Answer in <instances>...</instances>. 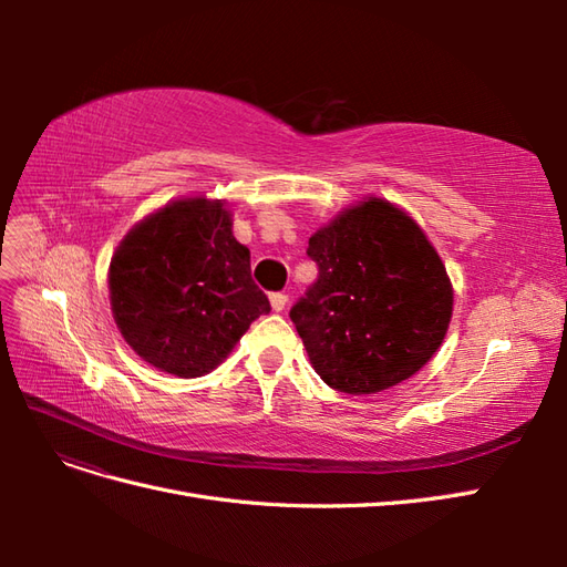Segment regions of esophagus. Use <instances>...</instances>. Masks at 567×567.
Listing matches in <instances>:
<instances>
[{
	"mask_svg": "<svg viewBox=\"0 0 567 567\" xmlns=\"http://www.w3.org/2000/svg\"><path fill=\"white\" fill-rule=\"evenodd\" d=\"M269 302H271V310H274V312H281V310H286L288 296H286V293H271V296H269Z\"/></svg>",
	"mask_w": 567,
	"mask_h": 567,
	"instance_id": "obj_1",
	"label": "esophagus"
}]
</instances>
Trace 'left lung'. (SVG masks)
Segmentation results:
<instances>
[{
    "instance_id": "8db88e82",
    "label": "left lung",
    "mask_w": 567,
    "mask_h": 567,
    "mask_svg": "<svg viewBox=\"0 0 567 567\" xmlns=\"http://www.w3.org/2000/svg\"><path fill=\"white\" fill-rule=\"evenodd\" d=\"M317 281L290 307L326 385L371 394L406 381L442 346L452 284L421 227L369 198L310 238Z\"/></svg>"
}]
</instances>
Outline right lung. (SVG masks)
Here are the masks:
<instances>
[{
	"label": "right lung",
	"instance_id": "obj_1",
	"mask_svg": "<svg viewBox=\"0 0 567 567\" xmlns=\"http://www.w3.org/2000/svg\"><path fill=\"white\" fill-rule=\"evenodd\" d=\"M120 333L144 362L182 379L208 373L271 305L219 200L182 198L136 225L109 274Z\"/></svg>",
	"mask_w": 567,
	"mask_h": 567
}]
</instances>
